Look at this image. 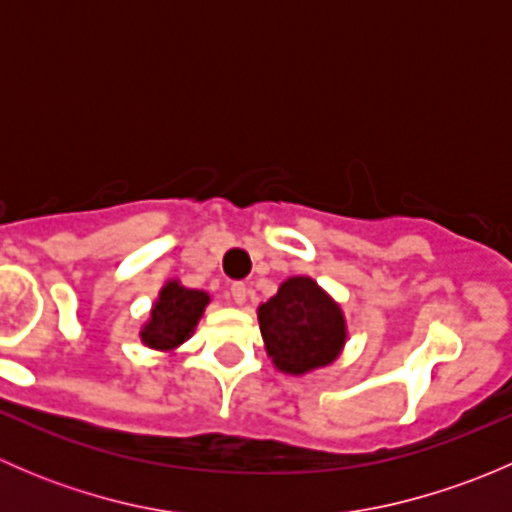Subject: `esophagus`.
Wrapping results in <instances>:
<instances>
[{
  "mask_svg": "<svg viewBox=\"0 0 512 512\" xmlns=\"http://www.w3.org/2000/svg\"><path fill=\"white\" fill-rule=\"evenodd\" d=\"M230 294H232V299H235V304L245 302V297H247L245 282H232V285H230Z\"/></svg>",
  "mask_w": 512,
  "mask_h": 512,
  "instance_id": "34e87169",
  "label": "esophagus"
}]
</instances>
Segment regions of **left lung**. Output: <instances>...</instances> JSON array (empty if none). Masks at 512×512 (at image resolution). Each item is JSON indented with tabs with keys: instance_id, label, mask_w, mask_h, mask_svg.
I'll return each instance as SVG.
<instances>
[{
	"instance_id": "left-lung-1",
	"label": "left lung",
	"mask_w": 512,
	"mask_h": 512,
	"mask_svg": "<svg viewBox=\"0 0 512 512\" xmlns=\"http://www.w3.org/2000/svg\"><path fill=\"white\" fill-rule=\"evenodd\" d=\"M257 314L267 354L287 374L327 366L347 339L342 309L309 277L287 280Z\"/></svg>"
}]
</instances>
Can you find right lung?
I'll use <instances>...</instances> for the list:
<instances>
[{"mask_svg": "<svg viewBox=\"0 0 512 512\" xmlns=\"http://www.w3.org/2000/svg\"><path fill=\"white\" fill-rule=\"evenodd\" d=\"M205 304H208L205 292L168 282L160 289V297L151 312V322L141 332L143 342L153 349H173L183 344L193 334Z\"/></svg>", "mask_w": 512, "mask_h": 512, "instance_id": "add662e5", "label": "right lung"}]
</instances>
